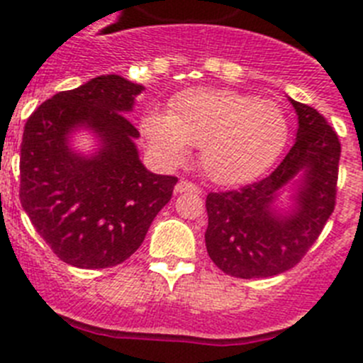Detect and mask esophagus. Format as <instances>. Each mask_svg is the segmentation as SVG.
Masks as SVG:
<instances>
[{"instance_id": "esophagus-1", "label": "esophagus", "mask_w": 363, "mask_h": 363, "mask_svg": "<svg viewBox=\"0 0 363 363\" xmlns=\"http://www.w3.org/2000/svg\"><path fill=\"white\" fill-rule=\"evenodd\" d=\"M176 192H178V194H182V192H194V194H200L201 189L198 187V185L187 182V179H182V182L176 185Z\"/></svg>"}]
</instances>
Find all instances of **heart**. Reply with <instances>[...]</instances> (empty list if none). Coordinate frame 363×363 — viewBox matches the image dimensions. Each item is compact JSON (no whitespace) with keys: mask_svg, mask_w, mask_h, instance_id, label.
Wrapping results in <instances>:
<instances>
[{"mask_svg":"<svg viewBox=\"0 0 363 363\" xmlns=\"http://www.w3.org/2000/svg\"><path fill=\"white\" fill-rule=\"evenodd\" d=\"M142 133L150 149L171 163L201 147L205 176L214 184L240 185L277 162L289 129L274 101L229 89H191L172 99L169 114L143 118Z\"/></svg>","mask_w":363,"mask_h":363,"instance_id":"b5f03b06","label":"heart"}]
</instances>
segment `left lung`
Listing matches in <instances>:
<instances>
[{"label":"left lung","mask_w":363,"mask_h":363,"mask_svg":"<svg viewBox=\"0 0 363 363\" xmlns=\"http://www.w3.org/2000/svg\"><path fill=\"white\" fill-rule=\"evenodd\" d=\"M296 142L280 165L245 187L209 192L205 245L218 269L234 278H269L289 271L318 240L336 205L338 134L316 108L291 99ZM297 182L295 209H272L277 192Z\"/></svg>","instance_id":"8db88e82"}]
</instances>
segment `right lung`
<instances>
[{"label": "right lung", "mask_w": 363, "mask_h": 363, "mask_svg": "<svg viewBox=\"0 0 363 363\" xmlns=\"http://www.w3.org/2000/svg\"><path fill=\"white\" fill-rule=\"evenodd\" d=\"M142 85L116 74L54 94L28 116L19 158V200L54 255L79 269H107L138 251L169 203L176 176L147 171L125 118ZM89 126L102 149L85 159L68 133Z\"/></svg>", "instance_id": "obj_1"}]
</instances>
